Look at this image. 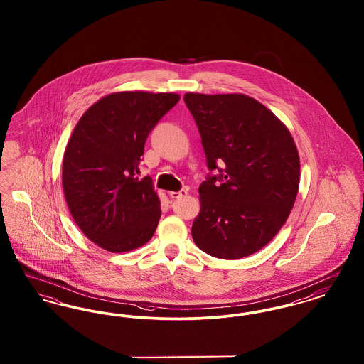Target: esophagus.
Masks as SVG:
<instances>
[{"label": "esophagus", "mask_w": 364, "mask_h": 364, "mask_svg": "<svg viewBox=\"0 0 364 364\" xmlns=\"http://www.w3.org/2000/svg\"><path fill=\"white\" fill-rule=\"evenodd\" d=\"M187 193H188V191L187 190H180L177 191V192L171 191V192H169V196H171L172 199H178V198H183V196H187Z\"/></svg>", "instance_id": "obj_1"}]
</instances>
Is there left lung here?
Segmentation results:
<instances>
[{
	"label": "left lung",
	"mask_w": 364,
	"mask_h": 364,
	"mask_svg": "<svg viewBox=\"0 0 364 364\" xmlns=\"http://www.w3.org/2000/svg\"><path fill=\"white\" fill-rule=\"evenodd\" d=\"M184 102L210 171L199 187L192 239L215 258L248 257L277 235L294 208L300 177L294 138L266 106L244 94L188 92Z\"/></svg>",
	"instance_id": "left-lung-1"
}]
</instances>
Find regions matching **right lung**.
<instances>
[{
    "mask_svg": "<svg viewBox=\"0 0 364 364\" xmlns=\"http://www.w3.org/2000/svg\"><path fill=\"white\" fill-rule=\"evenodd\" d=\"M173 92L124 91L87 109L76 124L63 161V188L76 225L110 252L149 242L161 205L151 178L139 180L144 143L178 102Z\"/></svg>",
    "mask_w": 364,
    "mask_h": 364,
    "instance_id": "obj_1",
    "label": "right lung"
}]
</instances>
